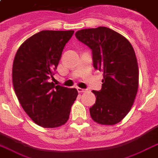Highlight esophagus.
Segmentation results:
<instances>
[{"label":"esophagus","instance_id":"obj_1","mask_svg":"<svg viewBox=\"0 0 158 158\" xmlns=\"http://www.w3.org/2000/svg\"><path fill=\"white\" fill-rule=\"evenodd\" d=\"M77 90H78V92L80 93V94L86 92V89H81V88H77Z\"/></svg>","mask_w":158,"mask_h":158}]
</instances>
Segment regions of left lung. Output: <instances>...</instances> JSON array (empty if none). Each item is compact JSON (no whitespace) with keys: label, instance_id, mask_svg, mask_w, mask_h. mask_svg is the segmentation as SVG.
Segmentation results:
<instances>
[{"label":"left lung","instance_id":"8db88e82","mask_svg":"<svg viewBox=\"0 0 158 158\" xmlns=\"http://www.w3.org/2000/svg\"><path fill=\"white\" fill-rule=\"evenodd\" d=\"M75 36L92 50L94 68L103 72L102 89L92 91L96 101L89 108L90 116L99 124H117L129 113L138 93L134 50L124 36L103 26L80 30Z\"/></svg>","mask_w":158,"mask_h":158}]
</instances>
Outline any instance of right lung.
<instances>
[{
    "mask_svg": "<svg viewBox=\"0 0 158 158\" xmlns=\"http://www.w3.org/2000/svg\"><path fill=\"white\" fill-rule=\"evenodd\" d=\"M74 31H42L15 54L12 83L20 105L34 123L48 128L65 124L78 96L76 89L50 82Z\"/></svg>",
    "mask_w": 158,
    "mask_h": 158,
    "instance_id": "obj_1",
    "label": "right lung"
}]
</instances>
